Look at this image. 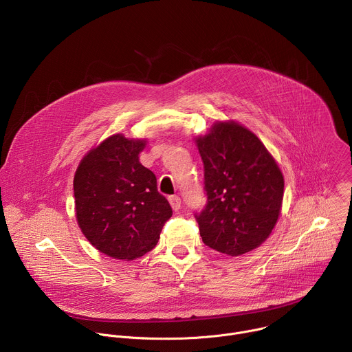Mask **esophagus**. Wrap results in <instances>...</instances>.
<instances>
[{"instance_id":"esophagus-1","label":"esophagus","mask_w":352,"mask_h":352,"mask_svg":"<svg viewBox=\"0 0 352 352\" xmlns=\"http://www.w3.org/2000/svg\"><path fill=\"white\" fill-rule=\"evenodd\" d=\"M168 202H170V205H171V208H173V210L174 212H178L179 209H181V199L178 197V196H170L168 197Z\"/></svg>"}]
</instances>
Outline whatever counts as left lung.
<instances>
[{
	"label": "left lung",
	"mask_w": 352,
	"mask_h": 352,
	"mask_svg": "<svg viewBox=\"0 0 352 352\" xmlns=\"http://www.w3.org/2000/svg\"><path fill=\"white\" fill-rule=\"evenodd\" d=\"M205 166L206 208L200 236L217 252L239 256L261 246L281 213L283 173L262 140L236 121H216L195 138Z\"/></svg>",
	"instance_id": "8db88e82"
}]
</instances>
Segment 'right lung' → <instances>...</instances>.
Instances as JSON below:
<instances>
[{
	"label": "right lung",
	"mask_w": 352,
	"mask_h": 352,
	"mask_svg": "<svg viewBox=\"0 0 352 352\" xmlns=\"http://www.w3.org/2000/svg\"><path fill=\"white\" fill-rule=\"evenodd\" d=\"M146 139L116 133L90 148L74 177L75 216L86 239L110 258L152 250L173 210L156 175L139 162Z\"/></svg>",
	"instance_id": "add662e5"
}]
</instances>
